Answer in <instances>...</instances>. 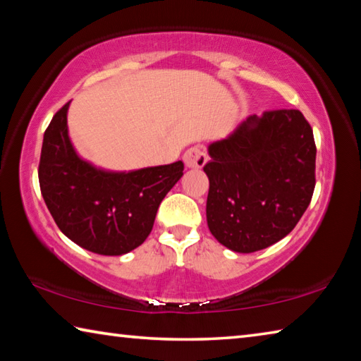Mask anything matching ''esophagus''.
Returning <instances> with one entry per match:
<instances>
[{
    "label": "esophagus",
    "instance_id": "34e87169",
    "mask_svg": "<svg viewBox=\"0 0 361 361\" xmlns=\"http://www.w3.org/2000/svg\"><path fill=\"white\" fill-rule=\"evenodd\" d=\"M207 159L209 157H207L205 151L200 146H192L183 156V161H185V166L188 169H202L207 164Z\"/></svg>",
    "mask_w": 361,
    "mask_h": 361
}]
</instances>
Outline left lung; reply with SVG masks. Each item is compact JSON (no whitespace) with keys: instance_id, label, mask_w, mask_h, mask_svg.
<instances>
[{"instance_id":"obj_1","label":"left lung","mask_w":361,"mask_h":361,"mask_svg":"<svg viewBox=\"0 0 361 361\" xmlns=\"http://www.w3.org/2000/svg\"><path fill=\"white\" fill-rule=\"evenodd\" d=\"M207 223L232 252L253 253L295 229L312 199L317 146L299 109L250 116L209 146Z\"/></svg>"}]
</instances>
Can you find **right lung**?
Wrapping results in <instances>:
<instances>
[{
  "label": "right lung",
  "mask_w": 361,
  "mask_h": 361,
  "mask_svg": "<svg viewBox=\"0 0 361 361\" xmlns=\"http://www.w3.org/2000/svg\"><path fill=\"white\" fill-rule=\"evenodd\" d=\"M68 103L54 114L42 140L38 178L59 229L89 252L118 256L146 240L159 205L183 175V162L129 173L105 172L73 149Z\"/></svg>",
  "instance_id": "add662e5"
}]
</instances>
